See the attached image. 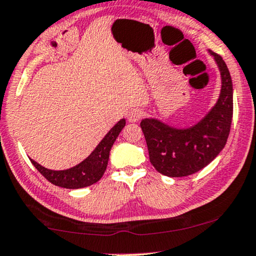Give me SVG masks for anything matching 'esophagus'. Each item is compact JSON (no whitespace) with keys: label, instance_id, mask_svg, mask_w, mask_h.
<instances>
[{"label":"esophagus","instance_id":"34e87169","mask_svg":"<svg viewBox=\"0 0 256 256\" xmlns=\"http://www.w3.org/2000/svg\"><path fill=\"white\" fill-rule=\"evenodd\" d=\"M142 117V111L138 110V108H134V110H131L128 114V122H138Z\"/></svg>","mask_w":256,"mask_h":256}]
</instances>
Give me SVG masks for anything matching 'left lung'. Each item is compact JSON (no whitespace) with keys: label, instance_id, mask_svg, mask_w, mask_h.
Segmentation results:
<instances>
[{"label":"left lung","instance_id":"1","mask_svg":"<svg viewBox=\"0 0 256 256\" xmlns=\"http://www.w3.org/2000/svg\"><path fill=\"white\" fill-rule=\"evenodd\" d=\"M221 74V91L208 114L190 128H173L156 118L140 122L150 162L159 173L178 178L202 170L227 142L233 118V83L222 57L210 50Z\"/></svg>","mask_w":256,"mask_h":256}]
</instances>
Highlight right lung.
<instances>
[{
    "instance_id": "obj_1",
    "label": "right lung",
    "mask_w": 256,
    "mask_h": 256,
    "mask_svg": "<svg viewBox=\"0 0 256 256\" xmlns=\"http://www.w3.org/2000/svg\"><path fill=\"white\" fill-rule=\"evenodd\" d=\"M125 122L124 118L120 119L102 139V142L91 152V154L74 168L63 170V171H54V170L43 168L35 160L30 159V162L48 182L56 186L76 190L92 185L103 176L108 166L110 150L125 126Z\"/></svg>"
}]
</instances>
